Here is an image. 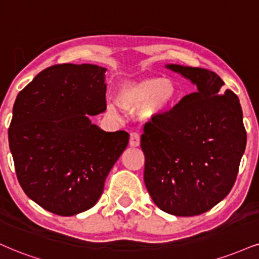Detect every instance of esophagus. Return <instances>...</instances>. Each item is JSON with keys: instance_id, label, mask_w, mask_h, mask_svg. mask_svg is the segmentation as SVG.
<instances>
[{"instance_id": "1", "label": "esophagus", "mask_w": 259, "mask_h": 259, "mask_svg": "<svg viewBox=\"0 0 259 259\" xmlns=\"http://www.w3.org/2000/svg\"><path fill=\"white\" fill-rule=\"evenodd\" d=\"M129 145L132 146V147H138V146H140V135H139V134H136V133L130 134Z\"/></svg>"}]
</instances>
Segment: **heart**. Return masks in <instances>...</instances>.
I'll list each match as a JSON object with an SVG mask.
<instances>
[{
	"mask_svg": "<svg viewBox=\"0 0 259 259\" xmlns=\"http://www.w3.org/2000/svg\"><path fill=\"white\" fill-rule=\"evenodd\" d=\"M179 98V88L175 80L166 77L148 76L124 80L118 85L116 102L121 110H138L140 120L149 123L166 114ZM108 112L114 113L113 106H108Z\"/></svg>",
	"mask_w": 259,
	"mask_h": 259,
	"instance_id": "1",
	"label": "heart"
}]
</instances>
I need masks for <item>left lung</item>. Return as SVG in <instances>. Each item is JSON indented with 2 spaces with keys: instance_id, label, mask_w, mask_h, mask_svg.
I'll return each mask as SVG.
<instances>
[{
  "instance_id": "1",
  "label": "left lung",
  "mask_w": 259,
  "mask_h": 259,
  "mask_svg": "<svg viewBox=\"0 0 259 259\" xmlns=\"http://www.w3.org/2000/svg\"><path fill=\"white\" fill-rule=\"evenodd\" d=\"M197 85L172 110L145 125V185L160 210L197 216L212 208L234 186L246 148L239 99L206 68L166 65Z\"/></svg>"
}]
</instances>
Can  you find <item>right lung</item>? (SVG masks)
<instances>
[{"label":"right lung","instance_id":"obj_1","mask_svg":"<svg viewBox=\"0 0 259 259\" xmlns=\"http://www.w3.org/2000/svg\"><path fill=\"white\" fill-rule=\"evenodd\" d=\"M106 68L54 65L18 94L8 129L15 172L25 194L45 210L73 216L92 208L129 142L89 116L106 110Z\"/></svg>","mask_w":259,"mask_h":259}]
</instances>
